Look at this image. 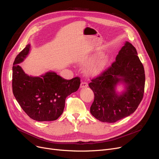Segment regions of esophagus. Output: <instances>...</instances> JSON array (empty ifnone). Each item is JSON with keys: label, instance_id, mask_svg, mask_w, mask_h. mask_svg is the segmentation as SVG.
<instances>
[{"label": "esophagus", "instance_id": "esophagus-1", "mask_svg": "<svg viewBox=\"0 0 159 159\" xmlns=\"http://www.w3.org/2000/svg\"><path fill=\"white\" fill-rule=\"evenodd\" d=\"M88 83L84 81H82L81 84H80V88H86L88 86Z\"/></svg>", "mask_w": 159, "mask_h": 159}]
</instances>
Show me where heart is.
Wrapping results in <instances>:
<instances>
[{
    "label": "heart",
    "instance_id": "obj_1",
    "mask_svg": "<svg viewBox=\"0 0 159 159\" xmlns=\"http://www.w3.org/2000/svg\"><path fill=\"white\" fill-rule=\"evenodd\" d=\"M97 57V54H93L88 57H86L82 61L83 64H89L92 62ZM107 62V58L105 56H102L88 69V73L91 75H97L101 72Z\"/></svg>",
    "mask_w": 159,
    "mask_h": 159
}]
</instances>
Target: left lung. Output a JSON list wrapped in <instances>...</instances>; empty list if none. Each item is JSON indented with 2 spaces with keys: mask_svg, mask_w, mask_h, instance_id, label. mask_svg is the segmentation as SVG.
<instances>
[{
  "mask_svg": "<svg viewBox=\"0 0 159 159\" xmlns=\"http://www.w3.org/2000/svg\"><path fill=\"white\" fill-rule=\"evenodd\" d=\"M119 83L125 84L120 95L115 91ZM144 86V66L135 48L126 42L111 66L89 84L95 95L90 107L91 115L100 121L109 123L129 116L143 100Z\"/></svg>",
  "mask_w": 159,
  "mask_h": 159,
  "instance_id": "1",
  "label": "left lung"
}]
</instances>
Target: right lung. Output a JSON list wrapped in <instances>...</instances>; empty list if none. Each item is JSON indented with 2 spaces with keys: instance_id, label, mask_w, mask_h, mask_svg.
I'll use <instances>...</instances> for the list:
<instances>
[{
  "instance_id": "right-lung-1",
  "label": "right lung",
  "mask_w": 159,
  "mask_h": 159,
  "mask_svg": "<svg viewBox=\"0 0 159 159\" xmlns=\"http://www.w3.org/2000/svg\"><path fill=\"white\" fill-rule=\"evenodd\" d=\"M30 49V44L26 45L13 62V95L31 119L40 122L55 120L63 113L66 97L78 90L80 78L66 80L52 71L40 77L29 76L18 64L26 57Z\"/></svg>"
}]
</instances>
